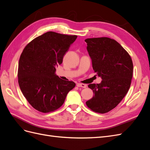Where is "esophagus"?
Masks as SVG:
<instances>
[{"mask_svg":"<svg viewBox=\"0 0 150 150\" xmlns=\"http://www.w3.org/2000/svg\"><path fill=\"white\" fill-rule=\"evenodd\" d=\"M77 86H78V87H81V88H86V84H81V83H78L77 84Z\"/></svg>","mask_w":150,"mask_h":150,"instance_id":"1","label":"esophagus"}]
</instances>
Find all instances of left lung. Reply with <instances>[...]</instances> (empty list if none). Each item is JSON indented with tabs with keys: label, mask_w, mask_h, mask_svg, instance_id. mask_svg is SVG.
<instances>
[{
	"label": "left lung",
	"mask_w": 150,
	"mask_h": 150,
	"mask_svg": "<svg viewBox=\"0 0 150 150\" xmlns=\"http://www.w3.org/2000/svg\"><path fill=\"white\" fill-rule=\"evenodd\" d=\"M93 68L102 81L90 84L93 97L86 102L92 111L106 113L114 109L126 96L133 77L132 59L115 40L108 38L85 40Z\"/></svg>",
	"instance_id": "8db88e82"
}]
</instances>
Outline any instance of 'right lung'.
<instances>
[{"mask_svg":"<svg viewBox=\"0 0 150 150\" xmlns=\"http://www.w3.org/2000/svg\"><path fill=\"white\" fill-rule=\"evenodd\" d=\"M77 35L49 31L30 42L24 49L18 66V83L30 105L42 112L57 110L67 93L73 89V81L62 80L56 74Z\"/></svg>","mask_w":150,"mask_h":150,"instance_id":"obj_1","label":"right lung"}]
</instances>
